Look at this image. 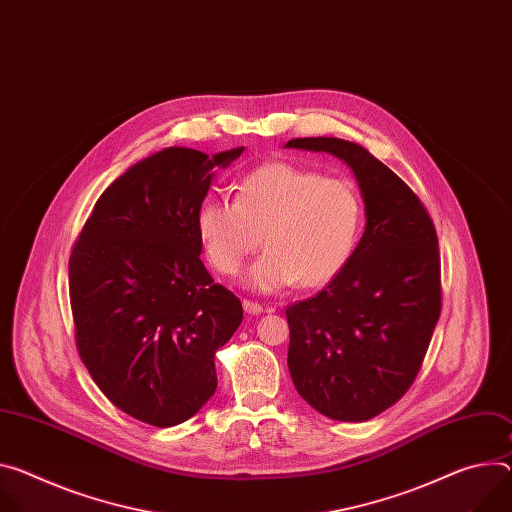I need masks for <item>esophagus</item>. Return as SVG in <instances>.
Masks as SVG:
<instances>
[{
    "mask_svg": "<svg viewBox=\"0 0 512 512\" xmlns=\"http://www.w3.org/2000/svg\"><path fill=\"white\" fill-rule=\"evenodd\" d=\"M243 308H245V312H247V314H253V316H257V314L265 312V308H263L261 304L253 302V300H243Z\"/></svg>",
    "mask_w": 512,
    "mask_h": 512,
    "instance_id": "obj_1",
    "label": "esophagus"
}]
</instances>
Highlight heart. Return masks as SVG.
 Returning <instances> with one entry per match:
<instances>
[{"mask_svg": "<svg viewBox=\"0 0 512 512\" xmlns=\"http://www.w3.org/2000/svg\"><path fill=\"white\" fill-rule=\"evenodd\" d=\"M361 220V198L349 181L275 161L237 183L235 202L206 198L196 210V235L214 269L232 275L255 251L261 232L267 249L243 282L275 294L298 282L329 284L351 259Z\"/></svg>", "mask_w": 512, "mask_h": 512, "instance_id": "1", "label": "heart"}]
</instances>
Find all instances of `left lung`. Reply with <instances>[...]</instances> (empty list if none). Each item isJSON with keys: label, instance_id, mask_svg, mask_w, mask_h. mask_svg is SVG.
Segmentation results:
<instances>
[{"label": "left lung", "instance_id": "left-lung-1", "mask_svg": "<svg viewBox=\"0 0 512 512\" xmlns=\"http://www.w3.org/2000/svg\"><path fill=\"white\" fill-rule=\"evenodd\" d=\"M286 149L347 163L365 204L347 265L286 310L298 394L335 421L363 423L406 394L425 359L441 314L437 232L408 185L361 145L318 136L292 138Z\"/></svg>", "mask_w": 512, "mask_h": 512}]
</instances>
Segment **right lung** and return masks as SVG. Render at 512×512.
Returning <instances> with one entry per match:
<instances>
[{"label":"right lung","instance_id":"add662e5","mask_svg":"<svg viewBox=\"0 0 512 512\" xmlns=\"http://www.w3.org/2000/svg\"><path fill=\"white\" fill-rule=\"evenodd\" d=\"M243 151L167 147L134 163L100 196L73 247L79 357L108 400L147 425L175 427L212 398L214 353L243 320L241 300L204 267L196 235L216 169Z\"/></svg>","mask_w":512,"mask_h":512}]
</instances>
